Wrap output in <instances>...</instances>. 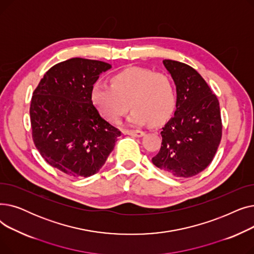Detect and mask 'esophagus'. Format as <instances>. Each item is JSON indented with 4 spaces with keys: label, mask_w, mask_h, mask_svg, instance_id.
I'll use <instances>...</instances> for the list:
<instances>
[{
    "label": "esophagus",
    "mask_w": 254,
    "mask_h": 254,
    "mask_svg": "<svg viewBox=\"0 0 254 254\" xmlns=\"http://www.w3.org/2000/svg\"><path fill=\"white\" fill-rule=\"evenodd\" d=\"M125 134L129 135V136H134V137H143L145 135V131L139 130V129H129V130H125Z\"/></svg>",
    "instance_id": "obj_1"
}]
</instances>
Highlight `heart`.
Returning <instances> with one entry per match:
<instances>
[{"label":"heart","mask_w":254,"mask_h":254,"mask_svg":"<svg viewBox=\"0 0 254 254\" xmlns=\"http://www.w3.org/2000/svg\"><path fill=\"white\" fill-rule=\"evenodd\" d=\"M90 100L99 113L117 123L130 106L127 118L131 125L150 123L162 125L176 107V90L171 77L165 73L131 66L116 73L111 85L98 81L91 86Z\"/></svg>","instance_id":"heart-1"}]
</instances>
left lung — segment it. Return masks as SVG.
Instances as JSON below:
<instances>
[{"label":"left lung","instance_id":"left-lung-1","mask_svg":"<svg viewBox=\"0 0 254 254\" xmlns=\"http://www.w3.org/2000/svg\"><path fill=\"white\" fill-rule=\"evenodd\" d=\"M163 63L176 85V110L161 131L162 147L152 163L173 177L189 178L204 171L217 151L222 132L219 102L190 65Z\"/></svg>","mask_w":254,"mask_h":254}]
</instances>
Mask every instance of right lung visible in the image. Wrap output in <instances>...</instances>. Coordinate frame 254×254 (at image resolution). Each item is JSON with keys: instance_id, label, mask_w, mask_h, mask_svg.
<instances>
[{"instance_id": "obj_1", "label": "right lung", "mask_w": 254, "mask_h": 254, "mask_svg": "<svg viewBox=\"0 0 254 254\" xmlns=\"http://www.w3.org/2000/svg\"><path fill=\"white\" fill-rule=\"evenodd\" d=\"M111 68L100 61H64L50 68L33 92L30 115L36 148L66 176L96 174L122 135L90 100L91 86Z\"/></svg>"}]
</instances>
